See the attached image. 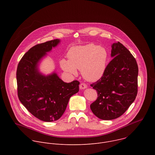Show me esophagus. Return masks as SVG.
Instances as JSON below:
<instances>
[{"label": "esophagus", "instance_id": "34e87169", "mask_svg": "<svg viewBox=\"0 0 155 155\" xmlns=\"http://www.w3.org/2000/svg\"><path fill=\"white\" fill-rule=\"evenodd\" d=\"M79 87H80V90H84V89H85V88L87 87V85L85 83H81L80 84Z\"/></svg>", "mask_w": 155, "mask_h": 155}]
</instances>
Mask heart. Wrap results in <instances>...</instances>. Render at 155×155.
I'll list each match as a JSON object with an SVG mask.
<instances>
[{"mask_svg":"<svg viewBox=\"0 0 155 155\" xmlns=\"http://www.w3.org/2000/svg\"><path fill=\"white\" fill-rule=\"evenodd\" d=\"M69 60L60 61L61 68L71 75H77L81 71L83 77L96 81L104 75L108 58L106 49L93 43L72 47L68 53Z\"/></svg>","mask_w":155,"mask_h":155,"instance_id":"heart-1","label":"heart"}]
</instances>
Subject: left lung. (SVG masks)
<instances>
[{
  "label": "left lung",
  "instance_id": "left-lung-1",
  "mask_svg": "<svg viewBox=\"0 0 155 155\" xmlns=\"http://www.w3.org/2000/svg\"><path fill=\"white\" fill-rule=\"evenodd\" d=\"M111 57L103 76L91 84L98 96L91 104V110L104 120L121 116L137 94L139 69L134 57L119 41L112 45Z\"/></svg>",
  "mask_w": 155,
  "mask_h": 155
}]
</instances>
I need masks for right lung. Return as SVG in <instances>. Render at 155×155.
Wrapping results in <instances>:
<instances>
[{
    "mask_svg": "<svg viewBox=\"0 0 155 155\" xmlns=\"http://www.w3.org/2000/svg\"><path fill=\"white\" fill-rule=\"evenodd\" d=\"M60 43L54 39L32 47L20 60L16 71L18 96L20 102L38 119L51 122L59 119L72 96L79 91L80 82H64L54 72H40L38 65Z\"/></svg>",
    "mask_w": 155,
    "mask_h": 155,
    "instance_id": "add662e5",
    "label": "right lung"
}]
</instances>
